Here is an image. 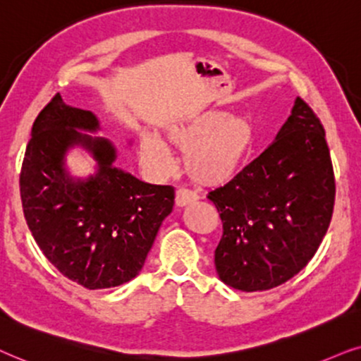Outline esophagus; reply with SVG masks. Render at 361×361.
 Instances as JSON below:
<instances>
[{"instance_id":"34e87169","label":"esophagus","mask_w":361,"mask_h":361,"mask_svg":"<svg viewBox=\"0 0 361 361\" xmlns=\"http://www.w3.org/2000/svg\"><path fill=\"white\" fill-rule=\"evenodd\" d=\"M196 200H198V196H196L195 193H191L190 190H185V188H180L175 195V204L178 206V208H183V206H186V204L195 203Z\"/></svg>"}]
</instances>
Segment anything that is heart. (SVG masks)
<instances>
[{"mask_svg":"<svg viewBox=\"0 0 361 361\" xmlns=\"http://www.w3.org/2000/svg\"><path fill=\"white\" fill-rule=\"evenodd\" d=\"M163 135L168 145L185 153L186 176L204 188H219L241 175L256 143L254 125L246 115L219 109L178 118L163 128ZM166 143L152 133L140 138V160L152 175L165 176L175 170Z\"/></svg>","mask_w":361,"mask_h":361,"instance_id":"heart-1","label":"heart"}]
</instances>
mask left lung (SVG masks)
Instances as JSON below:
<instances>
[{
  "label": "left lung",
  "instance_id": "8db88e82",
  "mask_svg": "<svg viewBox=\"0 0 361 361\" xmlns=\"http://www.w3.org/2000/svg\"><path fill=\"white\" fill-rule=\"evenodd\" d=\"M223 221L216 272L243 292L294 277L319 249L335 203L325 130L300 97L276 140L228 185L208 195Z\"/></svg>",
  "mask_w": 361,
  "mask_h": 361
}]
</instances>
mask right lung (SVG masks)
<instances>
[{"label":"right lung","mask_w":361,"mask_h":361,"mask_svg":"<svg viewBox=\"0 0 361 361\" xmlns=\"http://www.w3.org/2000/svg\"><path fill=\"white\" fill-rule=\"evenodd\" d=\"M90 112L64 104L61 94L32 123L19 190L24 218L47 261L85 289H109L138 276L175 190L150 185L114 165L117 150L102 137ZM87 149L96 173L72 177L65 168L71 147Z\"/></svg>","instance_id":"1"}]
</instances>
